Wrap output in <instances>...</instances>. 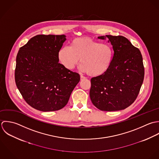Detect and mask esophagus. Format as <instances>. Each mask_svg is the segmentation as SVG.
Wrapping results in <instances>:
<instances>
[{"label": "esophagus", "mask_w": 159, "mask_h": 159, "mask_svg": "<svg viewBox=\"0 0 159 159\" xmlns=\"http://www.w3.org/2000/svg\"><path fill=\"white\" fill-rule=\"evenodd\" d=\"M85 79H86L85 77H84V76H83V75H80V80H83Z\"/></svg>", "instance_id": "1"}]
</instances>
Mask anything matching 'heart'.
<instances>
[{"mask_svg": "<svg viewBox=\"0 0 159 159\" xmlns=\"http://www.w3.org/2000/svg\"><path fill=\"white\" fill-rule=\"evenodd\" d=\"M112 47L107 43L87 37L72 40L69 47H63L58 53L60 63L67 70H72L79 63L80 70L91 76L104 74L109 69L113 59Z\"/></svg>", "mask_w": 159, "mask_h": 159, "instance_id": "b5f03b06", "label": "heart"}]
</instances>
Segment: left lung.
Wrapping results in <instances>:
<instances>
[{
    "label": "left lung",
    "instance_id": "obj_1",
    "mask_svg": "<svg viewBox=\"0 0 159 159\" xmlns=\"http://www.w3.org/2000/svg\"><path fill=\"white\" fill-rule=\"evenodd\" d=\"M106 37L112 45V62L106 72L91 79L90 96L101 111H120L133 104L139 93L144 77L143 57L140 50L126 37Z\"/></svg>",
    "mask_w": 159,
    "mask_h": 159
}]
</instances>
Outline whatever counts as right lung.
I'll return each mask as SVG.
<instances>
[{
    "label": "right lung",
    "instance_id": "add662e5",
    "mask_svg": "<svg viewBox=\"0 0 159 159\" xmlns=\"http://www.w3.org/2000/svg\"><path fill=\"white\" fill-rule=\"evenodd\" d=\"M66 40L65 35H37L18 51L15 83L25 101L37 110L63 108L80 81L78 73L58 63V53Z\"/></svg>",
    "mask_w": 159,
    "mask_h": 159
}]
</instances>
